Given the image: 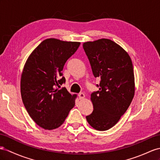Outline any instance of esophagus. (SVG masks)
<instances>
[{"label": "esophagus", "instance_id": "esophagus-1", "mask_svg": "<svg viewBox=\"0 0 160 160\" xmlns=\"http://www.w3.org/2000/svg\"><path fill=\"white\" fill-rule=\"evenodd\" d=\"M78 95V97H79V99H84V97H85V95H84V93H82V92H80V93H79Z\"/></svg>", "mask_w": 160, "mask_h": 160}]
</instances>
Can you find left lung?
I'll use <instances>...</instances> for the list:
<instances>
[{
    "label": "left lung",
    "mask_w": 160,
    "mask_h": 160,
    "mask_svg": "<svg viewBox=\"0 0 160 160\" xmlns=\"http://www.w3.org/2000/svg\"><path fill=\"white\" fill-rule=\"evenodd\" d=\"M82 47L94 76L100 78L99 91L91 95L93 112L86 118L93 128L107 130L117 124L134 97L132 61L124 49L109 39L87 42Z\"/></svg>",
    "instance_id": "obj_1"
}]
</instances>
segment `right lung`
<instances>
[{"instance_id":"add662e5","label":"right lung","mask_w":160,"mask_h":160,"mask_svg":"<svg viewBox=\"0 0 160 160\" xmlns=\"http://www.w3.org/2000/svg\"><path fill=\"white\" fill-rule=\"evenodd\" d=\"M80 43L55 38L42 41L28 57L21 78L23 103L36 124L46 130L58 128L74 107L76 95L65 87L62 70Z\"/></svg>"}]
</instances>
